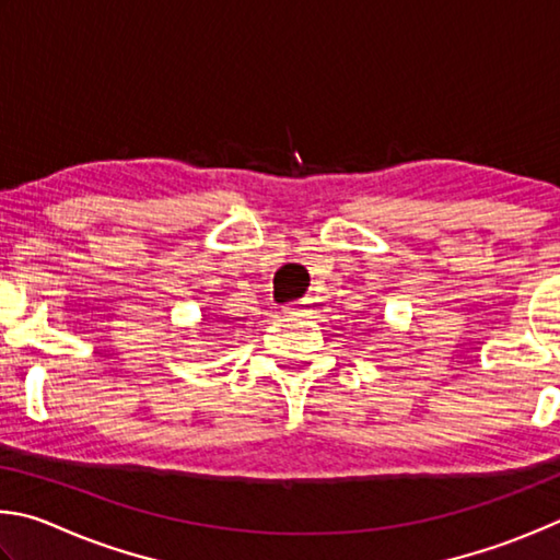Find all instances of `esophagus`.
<instances>
[{"instance_id":"obj_1","label":"esophagus","mask_w":560,"mask_h":560,"mask_svg":"<svg viewBox=\"0 0 560 560\" xmlns=\"http://www.w3.org/2000/svg\"><path fill=\"white\" fill-rule=\"evenodd\" d=\"M307 312H312L307 300H298V302H290V305H285V315L292 317V319H295V317H305Z\"/></svg>"}]
</instances>
